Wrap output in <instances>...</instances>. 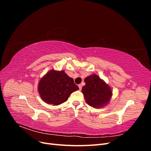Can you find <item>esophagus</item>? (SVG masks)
Instances as JSON below:
<instances>
[{"label": "esophagus", "mask_w": 151, "mask_h": 151, "mask_svg": "<svg viewBox=\"0 0 151 151\" xmlns=\"http://www.w3.org/2000/svg\"><path fill=\"white\" fill-rule=\"evenodd\" d=\"M79 90H81L82 89V85L81 84H79Z\"/></svg>", "instance_id": "1"}]
</instances>
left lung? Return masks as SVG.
<instances>
[{
	"label": "left lung",
	"instance_id": "left-lung-1",
	"mask_svg": "<svg viewBox=\"0 0 151 151\" xmlns=\"http://www.w3.org/2000/svg\"><path fill=\"white\" fill-rule=\"evenodd\" d=\"M86 85L83 87L86 103L94 108H100L106 104L112 96L109 86L95 74L87 77L84 80Z\"/></svg>",
	"mask_w": 151,
	"mask_h": 151
}]
</instances>
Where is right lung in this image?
Here are the masks:
<instances>
[{
	"mask_svg": "<svg viewBox=\"0 0 151 151\" xmlns=\"http://www.w3.org/2000/svg\"><path fill=\"white\" fill-rule=\"evenodd\" d=\"M79 87L65 72L52 70L40 80L38 92L41 98L48 104L59 105L65 102L72 93Z\"/></svg>",
	"mask_w": 151,
	"mask_h": 151,
	"instance_id": "add662e5",
	"label": "right lung"
}]
</instances>
